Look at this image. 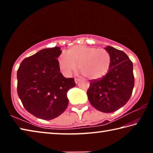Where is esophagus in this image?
I'll list each match as a JSON object with an SVG mask.
<instances>
[{
  "mask_svg": "<svg viewBox=\"0 0 153 153\" xmlns=\"http://www.w3.org/2000/svg\"><path fill=\"white\" fill-rule=\"evenodd\" d=\"M79 81H80V79L78 78L75 79V82H76V84H77V83H78Z\"/></svg>",
  "mask_w": 153,
  "mask_h": 153,
  "instance_id": "1",
  "label": "esophagus"
}]
</instances>
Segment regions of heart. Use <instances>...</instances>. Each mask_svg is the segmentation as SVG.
<instances>
[{
	"instance_id": "obj_1",
	"label": "heart",
	"mask_w": 153,
	"mask_h": 153,
	"mask_svg": "<svg viewBox=\"0 0 153 153\" xmlns=\"http://www.w3.org/2000/svg\"><path fill=\"white\" fill-rule=\"evenodd\" d=\"M61 70L67 76H69L76 70H79L90 80L102 78L108 73L111 66V56L104 48L93 46L77 45L67 51V55H61L59 59Z\"/></svg>"
}]
</instances>
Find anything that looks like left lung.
<instances>
[{
	"label": "left lung",
	"instance_id": "8db88e82",
	"mask_svg": "<svg viewBox=\"0 0 153 153\" xmlns=\"http://www.w3.org/2000/svg\"><path fill=\"white\" fill-rule=\"evenodd\" d=\"M105 48L111 56L110 69L102 78L90 80L87 95L97 110L112 113L125 105L132 94L133 63L124 52L110 46Z\"/></svg>",
	"mask_w": 153,
	"mask_h": 153
}]
</instances>
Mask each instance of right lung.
Masks as SVG:
<instances>
[{
  "mask_svg": "<svg viewBox=\"0 0 153 153\" xmlns=\"http://www.w3.org/2000/svg\"><path fill=\"white\" fill-rule=\"evenodd\" d=\"M61 48H45L25 58L17 70V94L24 108L45 120L57 117L69 103L67 93L76 86L74 78L60 72Z\"/></svg>",
  "mask_w": 153,
  "mask_h": 153,
  "instance_id": "obj_1",
  "label": "right lung"
}]
</instances>
